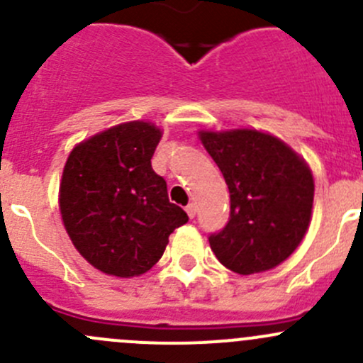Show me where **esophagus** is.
Returning <instances> with one entry per match:
<instances>
[{
	"label": "esophagus",
	"instance_id": "1",
	"mask_svg": "<svg viewBox=\"0 0 363 363\" xmlns=\"http://www.w3.org/2000/svg\"><path fill=\"white\" fill-rule=\"evenodd\" d=\"M186 212H188V216H189V218H195V216H196V207H195V203H189L188 205V207H186Z\"/></svg>",
	"mask_w": 363,
	"mask_h": 363
}]
</instances>
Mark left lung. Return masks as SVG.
Masks as SVG:
<instances>
[{"instance_id":"8db88e82","label":"left lung","mask_w":363,"mask_h":363,"mask_svg":"<svg viewBox=\"0 0 363 363\" xmlns=\"http://www.w3.org/2000/svg\"><path fill=\"white\" fill-rule=\"evenodd\" d=\"M230 191V219L211 233L216 258L242 276L283 263L311 223L314 181L307 163L269 133L199 131Z\"/></svg>"}]
</instances>
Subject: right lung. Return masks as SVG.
<instances>
[{"label":"right lung","instance_id":"obj_1","mask_svg":"<svg viewBox=\"0 0 363 363\" xmlns=\"http://www.w3.org/2000/svg\"><path fill=\"white\" fill-rule=\"evenodd\" d=\"M161 140L152 123L117 124L69 152L60 211L77 251L104 274L135 277L158 263L168 237L188 223L151 167Z\"/></svg>","mask_w":363,"mask_h":363}]
</instances>
